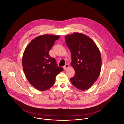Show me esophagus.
Instances as JSON below:
<instances>
[{
	"mask_svg": "<svg viewBox=\"0 0 124 124\" xmlns=\"http://www.w3.org/2000/svg\"><path fill=\"white\" fill-rule=\"evenodd\" d=\"M69 67V65L68 64H66L64 67H63V69L64 70H66L67 69H68Z\"/></svg>",
	"mask_w": 124,
	"mask_h": 124,
	"instance_id": "34e87169",
	"label": "esophagus"
}]
</instances>
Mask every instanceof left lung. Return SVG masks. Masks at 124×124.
I'll use <instances>...</instances> for the list:
<instances>
[{
	"mask_svg": "<svg viewBox=\"0 0 124 124\" xmlns=\"http://www.w3.org/2000/svg\"><path fill=\"white\" fill-rule=\"evenodd\" d=\"M66 43L71 51V65L75 71L71 84L85 91L90 88L98 79L102 65L100 51L88 36L75 32L65 36Z\"/></svg>",
	"mask_w": 124,
	"mask_h": 124,
	"instance_id": "8db88e82",
	"label": "left lung"
}]
</instances>
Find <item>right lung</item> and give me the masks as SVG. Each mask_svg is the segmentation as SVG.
I'll return each instance as SVG.
<instances>
[{"label": "right lung", "instance_id": "obj_1", "mask_svg": "<svg viewBox=\"0 0 124 124\" xmlns=\"http://www.w3.org/2000/svg\"><path fill=\"white\" fill-rule=\"evenodd\" d=\"M59 35L44 34L36 37L26 47L22 64L25 76L35 88L41 91L51 88L56 76L63 71L57 67L56 60L49 54Z\"/></svg>", "mask_w": 124, "mask_h": 124}]
</instances>
